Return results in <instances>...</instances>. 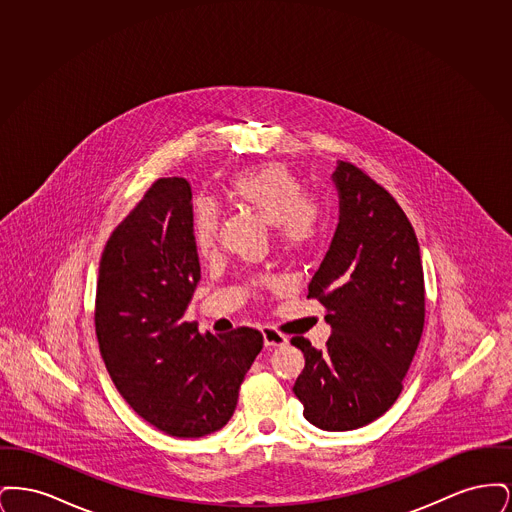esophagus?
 Returning a JSON list of instances; mask_svg holds the SVG:
<instances>
[{
  "label": "esophagus",
  "instance_id": "obj_1",
  "mask_svg": "<svg viewBox=\"0 0 512 512\" xmlns=\"http://www.w3.org/2000/svg\"><path fill=\"white\" fill-rule=\"evenodd\" d=\"M261 334H263L265 347H282V345H286V343H288V338H286L284 334H280L278 330H274V328H268V326H265V328L261 330Z\"/></svg>",
  "mask_w": 512,
  "mask_h": 512
}]
</instances>
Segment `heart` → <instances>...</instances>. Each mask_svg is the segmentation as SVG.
Masks as SVG:
<instances>
[{"mask_svg":"<svg viewBox=\"0 0 512 512\" xmlns=\"http://www.w3.org/2000/svg\"><path fill=\"white\" fill-rule=\"evenodd\" d=\"M226 192L230 199L272 224L274 244L284 255H303L322 236L326 209L317 197L305 194L303 184L286 165L270 163L236 174ZM192 242L199 255L215 251L219 211L209 201H197L192 209Z\"/></svg>","mask_w":512,"mask_h":512,"instance_id":"obj_1","label":"heart"}]
</instances>
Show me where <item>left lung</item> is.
Returning a JSON list of instances; mask_svg holds the SVG:
<instances>
[{"mask_svg":"<svg viewBox=\"0 0 512 512\" xmlns=\"http://www.w3.org/2000/svg\"><path fill=\"white\" fill-rule=\"evenodd\" d=\"M340 222L309 282L332 336L318 351L295 336L305 368L293 393L320 430L345 432L386 413L403 390L424 328V272L413 224L386 188L353 163L332 174Z\"/></svg>","mask_w":512,"mask_h":512,"instance_id":"left-lung-1","label":"left lung"}]
</instances>
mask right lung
Listing matches in <instances>:
<instances>
[{
  "label": "right lung",
  "instance_id": "add662e5",
  "mask_svg": "<svg viewBox=\"0 0 512 512\" xmlns=\"http://www.w3.org/2000/svg\"><path fill=\"white\" fill-rule=\"evenodd\" d=\"M192 188L159 178L109 236L99 261L96 336L124 401L157 430L201 438L234 414L263 334H199L184 311L199 282Z\"/></svg>",
  "mask_w": 512,
  "mask_h": 512
}]
</instances>
